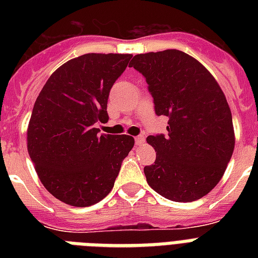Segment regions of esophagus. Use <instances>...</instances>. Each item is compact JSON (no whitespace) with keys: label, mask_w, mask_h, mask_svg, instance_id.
<instances>
[{"label":"esophagus","mask_w":258,"mask_h":258,"mask_svg":"<svg viewBox=\"0 0 258 258\" xmlns=\"http://www.w3.org/2000/svg\"><path fill=\"white\" fill-rule=\"evenodd\" d=\"M143 143H145V137H143V135H139V137L135 138V145L142 146Z\"/></svg>","instance_id":"34e87169"}]
</instances>
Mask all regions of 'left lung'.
<instances>
[{
	"instance_id": "left-lung-1",
	"label": "left lung",
	"mask_w": 258,
	"mask_h": 258,
	"mask_svg": "<svg viewBox=\"0 0 258 258\" xmlns=\"http://www.w3.org/2000/svg\"><path fill=\"white\" fill-rule=\"evenodd\" d=\"M146 78L155 113L165 115L167 135H150L157 151L146 166L150 187L175 202H192L220 182L234 150L232 112L213 75L182 50L166 49L134 56Z\"/></svg>"
}]
</instances>
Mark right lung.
Masks as SVG:
<instances>
[{"label": "right lung", "instance_id": "1", "mask_svg": "<svg viewBox=\"0 0 258 258\" xmlns=\"http://www.w3.org/2000/svg\"><path fill=\"white\" fill-rule=\"evenodd\" d=\"M133 54L87 53L58 67L36 99L26 141L38 178L71 206L97 204L113 187L134 147L130 135L99 134L107 100Z\"/></svg>", "mask_w": 258, "mask_h": 258}]
</instances>
